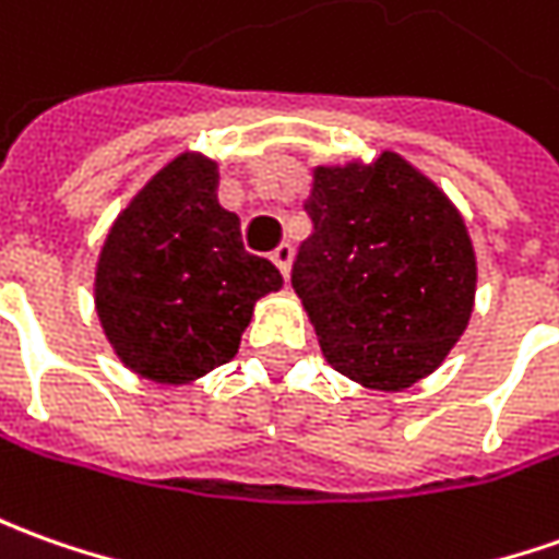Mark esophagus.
<instances>
[{
  "label": "esophagus",
  "mask_w": 559,
  "mask_h": 559,
  "mask_svg": "<svg viewBox=\"0 0 559 559\" xmlns=\"http://www.w3.org/2000/svg\"><path fill=\"white\" fill-rule=\"evenodd\" d=\"M272 263L278 265V272L287 278L290 275V263H294V248L284 241V245H278V248L272 250Z\"/></svg>",
  "instance_id": "obj_1"
}]
</instances>
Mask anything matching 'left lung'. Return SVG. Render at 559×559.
<instances>
[{
    "instance_id": "obj_1",
    "label": "left lung",
    "mask_w": 559,
    "mask_h": 559,
    "mask_svg": "<svg viewBox=\"0 0 559 559\" xmlns=\"http://www.w3.org/2000/svg\"><path fill=\"white\" fill-rule=\"evenodd\" d=\"M306 214L290 281L324 358L367 389H409L468 328L477 263L465 219L394 152L314 168Z\"/></svg>"
}]
</instances>
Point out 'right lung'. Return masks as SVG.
Segmentation results:
<instances>
[{"label":"right lung","mask_w":559,"mask_h":559,"mask_svg":"<svg viewBox=\"0 0 559 559\" xmlns=\"http://www.w3.org/2000/svg\"><path fill=\"white\" fill-rule=\"evenodd\" d=\"M281 287L216 204V165L180 155L140 189L106 235L94 302L116 355L152 382L180 385L235 358L253 302Z\"/></svg>","instance_id":"1"}]
</instances>
